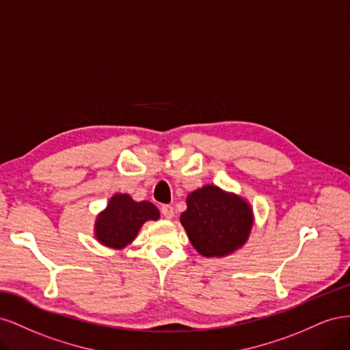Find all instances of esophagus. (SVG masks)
<instances>
[{
    "mask_svg": "<svg viewBox=\"0 0 350 350\" xmlns=\"http://www.w3.org/2000/svg\"><path fill=\"white\" fill-rule=\"evenodd\" d=\"M162 215L166 217V219H172L174 217V207L169 206V204H165L162 206Z\"/></svg>",
    "mask_w": 350,
    "mask_h": 350,
    "instance_id": "esophagus-1",
    "label": "esophagus"
}]
</instances>
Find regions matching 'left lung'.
<instances>
[{
    "label": "left lung",
    "instance_id": "obj_1",
    "mask_svg": "<svg viewBox=\"0 0 350 350\" xmlns=\"http://www.w3.org/2000/svg\"><path fill=\"white\" fill-rule=\"evenodd\" d=\"M179 220L198 254L220 258L245 245L254 213L245 198L208 184L187 196V210Z\"/></svg>",
    "mask_w": 350,
    "mask_h": 350
}]
</instances>
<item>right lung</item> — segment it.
I'll use <instances>...</instances> for the list:
<instances>
[{
	"label": "right lung",
	"mask_w": 350,
	"mask_h": 350,
	"mask_svg": "<svg viewBox=\"0 0 350 350\" xmlns=\"http://www.w3.org/2000/svg\"><path fill=\"white\" fill-rule=\"evenodd\" d=\"M159 217L161 213L150 201H134L129 194L116 193L94 221V238L105 247L122 250L137 238L147 220Z\"/></svg>",
	"instance_id": "1"
}]
</instances>
